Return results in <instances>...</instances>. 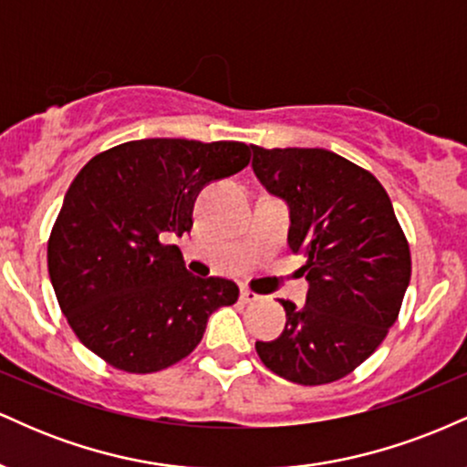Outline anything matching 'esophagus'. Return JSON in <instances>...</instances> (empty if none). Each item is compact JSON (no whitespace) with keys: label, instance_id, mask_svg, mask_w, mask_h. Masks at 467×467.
Here are the masks:
<instances>
[{"label":"esophagus","instance_id":"esophagus-1","mask_svg":"<svg viewBox=\"0 0 467 467\" xmlns=\"http://www.w3.org/2000/svg\"><path fill=\"white\" fill-rule=\"evenodd\" d=\"M259 298H261L259 294H254L252 289H248V287L241 289V303H256Z\"/></svg>","mask_w":467,"mask_h":467}]
</instances>
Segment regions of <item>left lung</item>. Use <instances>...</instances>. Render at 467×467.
Here are the masks:
<instances>
[{
  "mask_svg": "<svg viewBox=\"0 0 467 467\" xmlns=\"http://www.w3.org/2000/svg\"><path fill=\"white\" fill-rule=\"evenodd\" d=\"M256 178L289 203V250L307 259V303L285 307V331L256 342L261 362L318 387L356 371L398 320L410 248L384 186L327 149L252 147Z\"/></svg>",
  "mask_w": 467,
  "mask_h": 467,
  "instance_id": "1",
  "label": "left lung"
}]
</instances>
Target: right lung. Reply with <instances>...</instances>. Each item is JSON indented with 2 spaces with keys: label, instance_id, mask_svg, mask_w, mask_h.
<instances>
[{
  "label": "right lung",
  "instance_id": "add662e5",
  "mask_svg": "<svg viewBox=\"0 0 467 467\" xmlns=\"http://www.w3.org/2000/svg\"><path fill=\"white\" fill-rule=\"evenodd\" d=\"M244 142L147 138L94 155L69 184L47 239V272L77 337L109 367L155 373L200 345L237 283L192 276L178 245L208 182L250 164Z\"/></svg>",
  "mask_w": 467,
  "mask_h": 467
}]
</instances>
